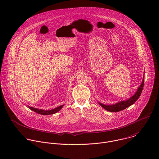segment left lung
<instances>
[{
  "label": "left lung",
  "instance_id": "left-lung-1",
  "mask_svg": "<svg viewBox=\"0 0 159 159\" xmlns=\"http://www.w3.org/2000/svg\"><path fill=\"white\" fill-rule=\"evenodd\" d=\"M144 75H145V74H144ZM144 76L145 75H143V79L142 80V82L141 83L139 87L137 89V91H136V93L134 94L133 96H132L128 99H127L126 101H120L118 102H116V103L113 104H104L99 102V105L101 106L106 110L110 111V112H114L124 110L125 109L127 108L128 107L131 106L133 104H134L136 101L138 100V99L139 98V97L141 95V93H142V90H143V87L144 85V79H145Z\"/></svg>",
  "mask_w": 159,
  "mask_h": 159
}]
</instances>
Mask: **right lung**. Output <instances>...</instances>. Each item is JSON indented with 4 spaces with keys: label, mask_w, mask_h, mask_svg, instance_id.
Returning a JSON list of instances; mask_svg holds the SVG:
<instances>
[{
    "label": "right lung",
    "mask_w": 159,
    "mask_h": 159,
    "mask_svg": "<svg viewBox=\"0 0 159 159\" xmlns=\"http://www.w3.org/2000/svg\"><path fill=\"white\" fill-rule=\"evenodd\" d=\"M63 106L64 105H61V106H60L57 107H55V109H51V110H43V109H39L38 108H34L33 107H30V106H28L31 110L38 113V114H39V115H53V114H55V113H57L58 111H59L63 107Z\"/></svg>",
    "instance_id": "1"
}]
</instances>
